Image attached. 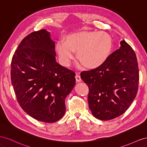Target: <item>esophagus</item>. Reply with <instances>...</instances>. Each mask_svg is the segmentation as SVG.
<instances>
[{
    "label": "esophagus",
    "instance_id": "esophagus-1",
    "mask_svg": "<svg viewBox=\"0 0 147 147\" xmlns=\"http://www.w3.org/2000/svg\"><path fill=\"white\" fill-rule=\"evenodd\" d=\"M75 78H76V82H81V81H82V79H81V78L80 75H79V74H76V76H75Z\"/></svg>",
    "mask_w": 147,
    "mask_h": 147
}]
</instances>
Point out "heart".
Returning <instances> with one entry per match:
<instances>
[{
	"mask_svg": "<svg viewBox=\"0 0 147 147\" xmlns=\"http://www.w3.org/2000/svg\"><path fill=\"white\" fill-rule=\"evenodd\" d=\"M113 45L111 36L104 31L79 32L69 34L65 42H58L56 50L61 63L69 65L77 52V58L86 68L95 69L105 62Z\"/></svg>",
	"mask_w": 147,
	"mask_h": 147,
	"instance_id": "1",
	"label": "heart"
}]
</instances>
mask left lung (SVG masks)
<instances>
[{"label": "left lung", "instance_id": "1", "mask_svg": "<svg viewBox=\"0 0 147 147\" xmlns=\"http://www.w3.org/2000/svg\"><path fill=\"white\" fill-rule=\"evenodd\" d=\"M120 44L119 49L102 65L81 74L89 88L88 102L92 114L100 120L122 115L137 94L139 72L136 53L124 40Z\"/></svg>", "mask_w": 147, "mask_h": 147}]
</instances>
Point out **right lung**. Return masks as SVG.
<instances>
[{"instance_id": "right-lung-1", "label": "right lung", "mask_w": 147, "mask_h": 147, "mask_svg": "<svg viewBox=\"0 0 147 147\" xmlns=\"http://www.w3.org/2000/svg\"><path fill=\"white\" fill-rule=\"evenodd\" d=\"M46 29L22 40L12 58L11 81L23 110L36 120L54 123L64 116L75 73L56 61L55 42Z\"/></svg>"}]
</instances>
